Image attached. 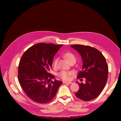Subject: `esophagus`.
<instances>
[{
  "label": "esophagus",
  "instance_id": "esophagus-1",
  "mask_svg": "<svg viewBox=\"0 0 121 121\" xmlns=\"http://www.w3.org/2000/svg\"><path fill=\"white\" fill-rule=\"evenodd\" d=\"M63 83L64 84H71L72 83V82H66V81H64Z\"/></svg>",
  "mask_w": 121,
  "mask_h": 121
}]
</instances>
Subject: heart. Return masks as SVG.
I'll return each mask as SVG.
<instances>
[{"mask_svg":"<svg viewBox=\"0 0 121 121\" xmlns=\"http://www.w3.org/2000/svg\"><path fill=\"white\" fill-rule=\"evenodd\" d=\"M64 57L66 59V60L70 63L73 61H76V57L75 56L70 52H66L64 54ZM57 62V59H55L53 62V65L56 66ZM72 75V72L71 71H61L58 74V77L63 79V80H70L71 76Z\"/></svg>","mask_w":121,"mask_h":121,"instance_id":"b5f03b06","label":"heart"}]
</instances>
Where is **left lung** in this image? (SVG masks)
<instances>
[{"label": "left lung", "instance_id": "obj_1", "mask_svg": "<svg viewBox=\"0 0 121 121\" xmlns=\"http://www.w3.org/2000/svg\"><path fill=\"white\" fill-rule=\"evenodd\" d=\"M71 47L78 52L83 61L82 70L77 78L86 79L85 84L77 82L79 89L75 94L82 100L90 101L100 94L107 81L108 67L105 58L98 50L90 46L75 44Z\"/></svg>", "mask_w": 121, "mask_h": 121}]
</instances>
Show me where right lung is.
<instances>
[{
    "label": "right lung",
    "instance_id": "obj_1",
    "mask_svg": "<svg viewBox=\"0 0 121 121\" xmlns=\"http://www.w3.org/2000/svg\"><path fill=\"white\" fill-rule=\"evenodd\" d=\"M63 44L39 43L23 54L18 67V80L25 93L32 100L40 104L53 99L62 81L55 80L49 73L54 56Z\"/></svg>",
    "mask_w": 121,
    "mask_h": 121
}]
</instances>
